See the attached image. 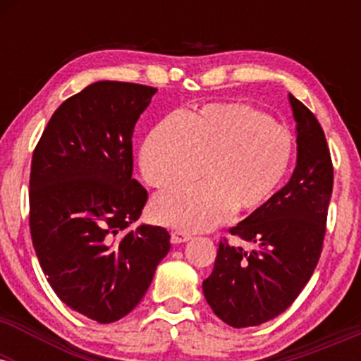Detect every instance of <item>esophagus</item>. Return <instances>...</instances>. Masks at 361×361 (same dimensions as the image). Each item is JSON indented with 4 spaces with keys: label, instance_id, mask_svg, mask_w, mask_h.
Segmentation results:
<instances>
[{
    "label": "esophagus",
    "instance_id": "1",
    "mask_svg": "<svg viewBox=\"0 0 361 361\" xmlns=\"http://www.w3.org/2000/svg\"><path fill=\"white\" fill-rule=\"evenodd\" d=\"M192 239V235L188 233H185V231H173L171 233V243L173 244H181V243H186Z\"/></svg>",
    "mask_w": 361,
    "mask_h": 361
}]
</instances>
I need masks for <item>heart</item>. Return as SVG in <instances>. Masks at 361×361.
Instances as JSON below:
<instances>
[{"label": "heart", "mask_w": 361, "mask_h": 361, "mask_svg": "<svg viewBox=\"0 0 361 361\" xmlns=\"http://www.w3.org/2000/svg\"><path fill=\"white\" fill-rule=\"evenodd\" d=\"M292 157L288 128L241 103H217L188 118L180 114L164 118L144 142L140 169L156 188L192 183L205 169V183L171 190L151 205L156 222L205 231L233 210L251 214L267 205Z\"/></svg>", "instance_id": "heart-1"}]
</instances>
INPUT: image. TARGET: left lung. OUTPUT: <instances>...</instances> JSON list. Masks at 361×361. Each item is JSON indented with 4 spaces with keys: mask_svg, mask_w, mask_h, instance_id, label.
<instances>
[{
    "mask_svg": "<svg viewBox=\"0 0 361 361\" xmlns=\"http://www.w3.org/2000/svg\"><path fill=\"white\" fill-rule=\"evenodd\" d=\"M297 122V166L283 188L224 239L204 295L214 314L233 327L259 326L299 297L317 267L333 193V163L324 130L304 103L288 94Z\"/></svg>",
    "mask_w": 361,
    "mask_h": 361,
    "instance_id": "8db88e82",
    "label": "left lung"
}]
</instances>
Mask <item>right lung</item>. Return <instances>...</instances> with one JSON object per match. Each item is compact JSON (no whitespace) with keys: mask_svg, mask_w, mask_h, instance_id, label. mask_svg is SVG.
<instances>
[{"mask_svg":"<svg viewBox=\"0 0 361 361\" xmlns=\"http://www.w3.org/2000/svg\"><path fill=\"white\" fill-rule=\"evenodd\" d=\"M156 88L98 81L54 111L32 156L30 234L57 297L100 324L142 300L169 233L128 229L147 192L132 178V134Z\"/></svg>","mask_w":361,"mask_h":361,"instance_id":"1","label":"right lung"}]
</instances>
